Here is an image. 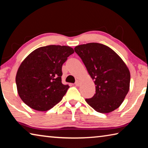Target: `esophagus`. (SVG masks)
Wrapping results in <instances>:
<instances>
[{
  "instance_id": "34e87169",
  "label": "esophagus",
  "mask_w": 148,
  "mask_h": 148,
  "mask_svg": "<svg viewBox=\"0 0 148 148\" xmlns=\"http://www.w3.org/2000/svg\"><path fill=\"white\" fill-rule=\"evenodd\" d=\"M75 85H76V86H79L80 85V81L79 80H76V83H75Z\"/></svg>"
}]
</instances>
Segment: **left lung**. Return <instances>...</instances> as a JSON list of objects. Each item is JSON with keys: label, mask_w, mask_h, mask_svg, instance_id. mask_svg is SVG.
Instances as JSON below:
<instances>
[{"label": "left lung", "mask_w": 148, "mask_h": 148, "mask_svg": "<svg viewBox=\"0 0 148 148\" xmlns=\"http://www.w3.org/2000/svg\"><path fill=\"white\" fill-rule=\"evenodd\" d=\"M96 87V93L86 101L95 111L112 112L121 106L128 93L131 74L123 59L113 49L99 43L75 47Z\"/></svg>", "instance_id": "left-lung-1"}]
</instances>
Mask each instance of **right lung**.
Here are the masks:
<instances>
[{
	"label": "right lung",
	"mask_w": 148,
	"mask_h": 148,
	"mask_svg": "<svg viewBox=\"0 0 148 148\" xmlns=\"http://www.w3.org/2000/svg\"><path fill=\"white\" fill-rule=\"evenodd\" d=\"M74 52L70 46L49 45L34 50L22 61L16 82L24 103L43 112L61 101L69 88L61 82L62 66Z\"/></svg>",
	"instance_id": "obj_1"
}]
</instances>
